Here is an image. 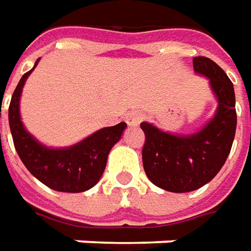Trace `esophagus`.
I'll list each match as a JSON object with an SVG mask.
<instances>
[{
  "instance_id": "esophagus-1",
  "label": "esophagus",
  "mask_w": 251,
  "mask_h": 251,
  "mask_svg": "<svg viewBox=\"0 0 251 251\" xmlns=\"http://www.w3.org/2000/svg\"><path fill=\"white\" fill-rule=\"evenodd\" d=\"M143 115L139 112V110H132V112H129L126 116V123L131 126V127H136L139 123L142 122Z\"/></svg>"
}]
</instances>
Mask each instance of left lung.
<instances>
[{"instance_id": "8db88e82", "label": "left lung", "mask_w": 251, "mask_h": 251, "mask_svg": "<svg viewBox=\"0 0 251 251\" xmlns=\"http://www.w3.org/2000/svg\"><path fill=\"white\" fill-rule=\"evenodd\" d=\"M194 71L206 76L217 98L215 117L190 135H175L143 122V169L157 187L171 193H188L212 180L224 165L236 129L234 84L208 57L193 58Z\"/></svg>"}]
</instances>
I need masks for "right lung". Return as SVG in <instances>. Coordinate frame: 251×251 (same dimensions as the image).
<instances>
[{"mask_svg": "<svg viewBox=\"0 0 251 251\" xmlns=\"http://www.w3.org/2000/svg\"><path fill=\"white\" fill-rule=\"evenodd\" d=\"M39 61L36 60L34 68ZM34 68L24 74L12 96L9 127L17 154L25 168L45 186L61 193H83L94 187L101 179L110 149L120 141L126 123L98 129L74 146L51 149L39 143L20 119V96L27 77Z\"/></svg>", "mask_w": 251, "mask_h": 251, "instance_id": "1", "label": "right lung"}]
</instances>
